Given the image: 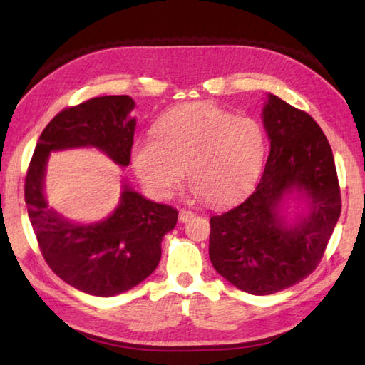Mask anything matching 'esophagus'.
Wrapping results in <instances>:
<instances>
[{
  "label": "esophagus",
  "instance_id": "obj_1",
  "mask_svg": "<svg viewBox=\"0 0 365 365\" xmlns=\"http://www.w3.org/2000/svg\"><path fill=\"white\" fill-rule=\"evenodd\" d=\"M193 212L190 211V209H180V212H178V220L180 222H188L191 217H193Z\"/></svg>",
  "mask_w": 365,
  "mask_h": 365
}]
</instances>
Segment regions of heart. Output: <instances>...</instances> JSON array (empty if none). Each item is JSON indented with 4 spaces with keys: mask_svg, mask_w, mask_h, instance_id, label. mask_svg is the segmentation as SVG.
<instances>
[{
    "mask_svg": "<svg viewBox=\"0 0 365 365\" xmlns=\"http://www.w3.org/2000/svg\"><path fill=\"white\" fill-rule=\"evenodd\" d=\"M153 138H140L132 165L148 193L168 197L187 172L190 188L211 206L242 200L255 187L265 158V133L251 117H235L215 104L170 109Z\"/></svg>",
    "mask_w": 365,
    "mask_h": 365,
    "instance_id": "heart-1",
    "label": "heart"
}]
</instances>
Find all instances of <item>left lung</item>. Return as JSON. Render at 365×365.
<instances>
[{"instance_id": "8db88e82", "label": "left lung", "mask_w": 365, "mask_h": 365, "mask_svg": "<svg viewBox=\"0 0 365 365\" xmlns=\"http://www.w3.org/2000/svg\"><path fill=\"white\" fill-rule=\"evenodd\" d=\"M270 151L250 197L211 217L214 269L251 294L282 292L312 274L341 212V195L329 140L304 110L269 95L262 110ZM293 189L309 197L312 212L293 227L278 215Z\"/></svg>"}]
</instances>
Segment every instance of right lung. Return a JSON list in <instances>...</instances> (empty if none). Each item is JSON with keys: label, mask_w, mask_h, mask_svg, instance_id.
<instances>
[{"label": "right lung", "mask_w": 365, "mask_h": 365, "mask_svg": "<svg viewBox=\"0 0 365 365\" xmlns=\"http://www.w3.org/2000/svg\"><path fill=\"white\" fill-rule=\"evenodd\" d=\"M130 96L91 98L66 108L41 132L26 175V205L46 264L71 287L93 296L127 292L150 277L160 261V242L177 224V209L123 187L108 219L77 225L53 209L43 193L51 151L95 146L119 165L130 164L135 119Z\"/></svg>", "instance_id": "1"}]
</instances>
